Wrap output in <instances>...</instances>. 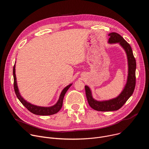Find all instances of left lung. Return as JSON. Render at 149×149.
Masks as SVG:
<instances>
[{"label": "left lung", "mask_w": 149, "mask_h": 149, "mask_svg": "<svg viewBox=\"0 0 149 149\" xmlns=\"http://www.w3.org/2000/svg\"><path fill=\"white\" fill-rule=\"evenodd\" d=\"M109 36H110L108 41L109 44L118 43L126 53L128 61V76L121 93L117 97L109 100L97 101L94 99L90 87L87 86H85L87 101L90 107L100 111H113L120 109L132 96L136 86V62L130 44L117 33L111 32L109 34Z\"/></svg>", "instance_id": "left-lung-1"}]
</instances>
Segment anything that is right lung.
Returning <instances> with one entry per match:
<instances>
[{"label":"right lung","instance_id":"add662e5","mask_svg":"<svg viewBox=\"0 0 149 149\" xmlns=\"http://www.w3.org/2000/svg\"><path fill=\"white\" fill-rule=\"evenodd\" d=\"M13 79H14V90L15 94L19 99V100L20 101L25 107L31 113H32L34 114L39 115V116H50L54 114L55 113H57L62 108V103H63V99L64 97V95L69 88L72 86V84H71L68 85V86L65 87L62 91L59 100H58L57 102L51 107H40V106H37L33 104H32L28 101H26L24 99V98L20 95V93L19 91V89L17 87V82H16V77L15 74V64L14 65L13 69Z\"/></svg>","mask_w":149,"mask_h":149}]
</instances>
